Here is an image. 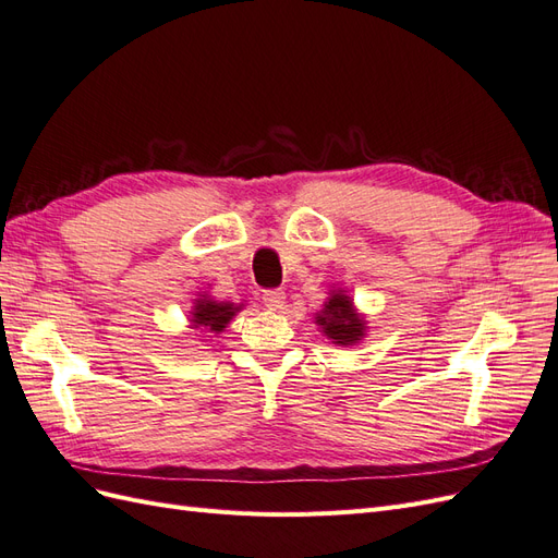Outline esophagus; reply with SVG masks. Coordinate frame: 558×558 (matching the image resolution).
I'll use <instances>...</instances> for the list:
<instances>
[{
	"label": "esophagus",
	"instance_id": "34e87169",
	"mask_svg": "<svg viewBox=\"0 0 558 558\" xmlns=\"http://www.w3.org/2000/svg\"><path fill=\"white\" fill-rule=\"evenodd\" d=\"M263 302H265V307L269 312H279V310H283L286 293L283 291H265L263 293Z\"/></svg>",
	"mask_w": 558,
	"mask_h": 558
}]
</instances>
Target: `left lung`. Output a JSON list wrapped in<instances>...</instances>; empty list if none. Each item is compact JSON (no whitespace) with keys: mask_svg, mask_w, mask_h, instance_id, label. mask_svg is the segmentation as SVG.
I'll return each instance as SVG.
<instances>
[{"mask_svg":"<svg viewBox=\"0 0 558 558\" xmlns=\"http://www.w3.org/2000/svg\"><path fill=\"white\" fill-rule=\"evenodd\" d=\"M314 324L337 347L359 344L367 332L365 316L353 305L349 293L344 289H335V286L324 302V310L316 312Z\"/></svg>","mask_w":558,"mask_h":558,"instance_id":"left-lung-1","label":"left lung"}]
</instances>
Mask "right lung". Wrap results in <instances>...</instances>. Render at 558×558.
I'll list each match as a JSON object with an SVG mask.
<instances>
[{"mask_svg": "<svg viewBox=\"0 0 558 558\" xmlns=\"http://www.w3.org/2000/svg\"><path fill=\"white\" fill-rule=\"evenodd\" d=\"M244 310V302L240 305H234V302H221V300H214L207 291L202 293L199 298H195L193 307L189 312V320H191V328H199L205 332H223L228 328V324L232 320V316H238V312Z\"/></svg>", "mask_w": 558, "mask_h": 558, "instance_id": "right-lung-1", "label": "right lung"}]
</instances>
